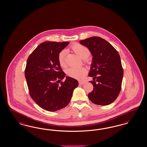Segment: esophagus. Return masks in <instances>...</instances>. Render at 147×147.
Wrapping results in <instances>:
<instances>
[{"mask_svg":"<svg viewBox=\"0 0 147 147\" xmlns=\"http://www.w3.org/2000/svg\"><path fill=\"white\" fill-rule=\"evenodd\" d=\"M79 83L80 85H82L85 84V81H79Z\"/></svg>","mask_w":147,"mask_h":147,"instance_id":"34e87169","label":"esophagus"}]
</instances>
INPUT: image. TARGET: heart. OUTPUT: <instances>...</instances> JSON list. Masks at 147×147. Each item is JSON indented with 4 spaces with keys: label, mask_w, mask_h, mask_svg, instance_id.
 Wrapping results in <instances>:
<instances>
[{
    "label": "heart",
    "mask_w": 147,
    "mask_h": 147,
    "mask_svg": "<svg viewBox=\"0 0 147 147\" xmlns=\"http://www.w3.org/2000/svg\"><path fill=\"white\" fill-rule=\"evenodd\" d=\"M71 49L81 59L85 60L90 55L89 49L85 46L79 44H74L71 46ZM58 61L62 67L66 66V51H62L58 54ZM67 74L71 78L80 79H82L86 73V69L82 67H71L67 71Z\"/></svg>",
    "instance_id": "b5f03b06"
}]
</instances>
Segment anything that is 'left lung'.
<instances>
[{
    "instance_id": "left-lung-1",
    "label": "left lung",
    "mask_w": 147,
    "mask_h": 147,
    "mask_svg": "<svg viewBox=\"0 0 147 147\" xmlns=\"http://www.w3.org/2000/svg\"><path fill=\"white\" fill-rule=\"evenodd\" d=\"M80 43L87 47L93 56L88 76L93 90L88 95L92 102L107 106L117 98L121 89L123 76L120 57L115 49L106 40L93 36Z\"/></svg>"
}]
</instances>
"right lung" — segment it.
Here are the masks:
<instances>
[{
  "mask_svg": "<svg viewBox=\"0 0 147 147\" xmlns=\"http://www.w3.org/2000/svg\"><path fill=\"white\" fill-rule=\"evenodd\" d=\"M69 43L45 41L39 45L27 59L25 76L29 93L43 109L55 111L67 106L78 81L71 77L61 85L65 77L58 61V54Z\"/></svg>",
  "mask_w": 147,
  "mask_h": 147,
  "instance_id": "right-lung-1",
  "label": "right lung"
}]
</instances>
